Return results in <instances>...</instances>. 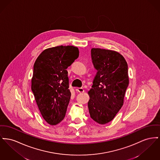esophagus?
<instances>
[{
	"instance_id": "34e87169",
	"label": "esophagus",
	"mask_w": 160,
	"mask_h": 160,
	"mask_svg": "<svg viewBox=\"0 0 160 160\" xmlns=\"http://www.w3.org/2000/svg\"><path fill=\"white\" fill-rule=\"evenodd\" d=\"M77 91H78V92H80V93H83V92H84V91H85V90H84V89H83V88H78L77 89Z\"/></svg>"
}]
</instances>
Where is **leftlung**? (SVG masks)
I'll list each match as a JSON object with an SVG mask.
<instances>
[{
  "label": "left lung",
  "mask_w": 160,
  "mask_h": 160,
  "mask_svg": "<svg viewBox=\"0 0 160 160\" xmlns=\"http://www.w3.org/2000/svg\"><path fill=\"white\" fill-rule=\"evenodd\" d=\"M91 58L97 72L88 92L89 112L95 122L104 124L122 107L129 85L128 66L122 56L111 50L92 48Z\"/></svg>",
  "instance_id": "obj_1"
}]
</instances>
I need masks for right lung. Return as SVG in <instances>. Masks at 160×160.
<instances>
[{"instance_id": "obj_1", "label": "right lung", "mask_w": 160, "mask_h": 160, "mask_svg": "<svg viewBox=\"0 0 160 160\" xmlns=\"http://www.w3.org/2000/svg\"><path fill=\"white\" fill-rule=\"evenodd\" d=\"M79 56L73 46H59L44 50L36 59L31 90L40 113L51 125L65 117L71 93L66 69Z\"/></svg>"}]
</instances>
